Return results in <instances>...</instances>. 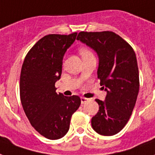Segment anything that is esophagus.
<instances>
[{"mask_svg": "<svg viewBox=\"0 0 155 155\" xmlns=\"http://www.w3.org/2000/svg\"><path fill=\"white\" fill-rule=\"evenodd\" d=\"M81 104H85V103H87V102H88V101H89V98H84V97H81Z\"/></svg>", "mask_w": 155, "mask_h": 155, "instance_id": "1", "label": "esophagus"}]
</instances>
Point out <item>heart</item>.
Wrapping results in <instances>:
<instances>
[{
  "label": "heart",
  "mask_w": 155,
  "mask_h": 155,
  "mask_svg": "<svg viewBox=\"0 0 155 155\" xmlns=\"http://www.w3.org/2000/svg\"><path fill=\"white\" fill-rule=\"evenodd\" d=\"M80 53L82 56V57H85L87 56H89V55H92V52L87 48H81Z\"/></svg>",
  "instance_id": "b5f03b06"
}]
</instances>
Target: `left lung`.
Returning a JSON list of instances; mask_svg holds the SVG:
<instances>
[{"mask_svg": "<svg viewBox=\"0 0 155 155\" xmlns=\"http://www.w3.org/2000/svg\"><path fill=\"white\" fill-rule=\"evenodd\" d=\"M77 40L97 53V74L107 92L105 100L95 99L99 110L93 117V129L102 136L121 131L132 113L140 82L136 53L123 38L113 32H81Z\"/></svg>", "mask_w": 155, "mask_h": 155, "instance_id": "8db88e82", "label": "left lung"}]
</instances>
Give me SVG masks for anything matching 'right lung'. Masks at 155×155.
<instances>
[{
    "label": "right lung",
    "instance_id": "1",
    "mask_svg": "<svg viewBox=\"0 0 155 155\" xmlns=\"http://www.w3.org/2000/svg\"><path fill=\"white\" fill-rule=\"evenodd\" d=\"M77 33L46 35L26 55L20 73L19 93L23 108L32 127L49 140L68 132L72 114L79 108V96L57 94L55 83L61 79L62 61Z\"/></svg>",
    "mask_w": 155,
    "mask_h": 155
}]
</instances>
